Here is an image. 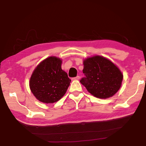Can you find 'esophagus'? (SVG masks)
Wrapping results in <instances>:
<instances>
[{
    "mask_svg": "<svg viewBox=\"0 0 146 146\" xmlns=\"http://www.w3.org/2000/svg\"><path fill=\"white\" fill-rule=\"evenodd\" d=\"M80 76H76V77H75V78H73V80H79V79H80Z\"/></svg>",
    "mask_w": 146,
    "mask_h": 146,
    "instance_id": "1",
    "label": "esophagus"
}]
</instances>
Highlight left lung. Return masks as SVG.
<instances>
[{
	"label": "left lung",
	"mask_w": 146,
	"mask_h": 146,
	"mask_svg": "<svg viewBox=\"0 0 146 146\" xmlns=\"http://www.w3.org/2000/svg\"><path fill=\"white\" fill-rule=\"evenodd\" d=\"M80 83L88 92L99 98L111 97L119 90L123 75L111 61L101 56H94L84 60Z\"/></svg>",
	"instance_id": "8db88e82"
}]
</instances>
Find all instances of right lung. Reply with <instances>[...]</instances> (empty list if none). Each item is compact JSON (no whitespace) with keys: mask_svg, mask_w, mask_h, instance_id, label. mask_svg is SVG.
Returning a JSON list of instances; mask_svg holds the SVG:
<instances>
[{"mask_svg":"<svg viewBox=\"0 0 146 146\" xmlns=\"http://www.w3.org/2000/svg\"><path fill=\"white\" fill-rule=\"evenodd\" d=\"M62 60L49 56L36 66L29 80L32 93L39 101L46 104L57 102L65 95L71 79L61 68Z\"/></svg>","mask_w":146,"mask_h":146,"instance_id":"1","label":"right lung"}]
</instances>
